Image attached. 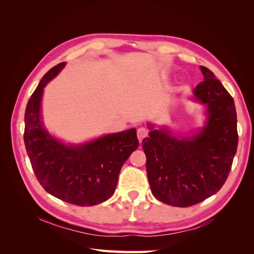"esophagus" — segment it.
I'll return each mask as SVG.
<instances>
[{
	"mask_svg": "<svg viewBox=\"0 0 254 254\" xmlns=\"http://www.w3.org/2000/svg\"><path fill=\"white\" fill-rule=\"evenodd\" d=\"M136 134H137V139H139L140 142H142V140L144 139V137H146L148 135V130L144 128V127H140L139 129H137L136 131Z\"/></svg>",
	"mask_w": 254,
	"mask_h": 254,
	"instance_id": "34e87169",
	"label": "esophagus"
}]
</instances>
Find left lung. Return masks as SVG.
<instances>
[{"label":"left lung","mask_w":254,"mask_h":254,"mask_svg":"<svg viewBox=\"0 0 254 254\" xmlns=\"http://www.w3.org/2000/svg\"><path fill=\"white\" fill-rule=\"evenodd\" d=\"M200 68L204 80L194 89V95L206 105L209 114L200 133L179 139L162 128L151 130L149 137L142 141L151 193L173 206L194 205L217 193L231 171L237 149L233 98L211 70Z\"/></svg>","instance_id":"obj_1"}]
</instances>
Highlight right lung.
Returning a JSON list of instances; mask_svg holds the SVG:
<instances>
[{"label":"right lung","instance_id":"1","mask_svg":"<svg viewBox=\"0 0 254 254\" xmlns=\"http://www.w3.org/2000/svg\"><path fill=\"white\" fill-rule=\"evenodd\" d=\"M64 65L52 67L29 98L24 117L25 148L38 181L49 194L71 204L91 206L113 195L121 168L139 140L135 128L77 146L64 145L50 135L40 119L43 88Z\"/></svg>","mask_w":254,"mask_h":254}]
</instances>
